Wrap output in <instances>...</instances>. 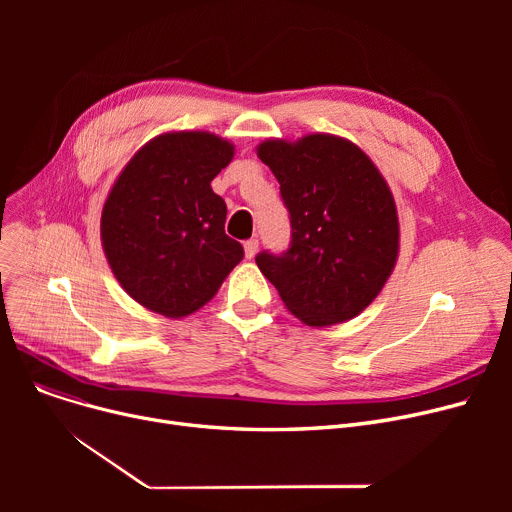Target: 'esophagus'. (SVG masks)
Wrapping results in <instances>:
<instances>
[{"mask_svg": "<svg viewBox=\"0 0 512 512\" xmlns=\"http://www.w3.org/2000/svg\"><path fill=\"white\" fill-rule=\"evenodd\" d=\"M257 249H259V240H257V238L247 240V242H245V257H247V259H253L255 253H257Z\"/></svg>", "mask_w": 512, "mask_h": 512, "instance_id": "1", "label": "esophagus"}]
</instances>
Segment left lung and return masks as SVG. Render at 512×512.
Instances as JSON below:
<instances>
[{
    "label": "left lung",
    "mask_w": 512,
    "mask_h": 512,
    "mask_svg": "<svg viewBox=\"0 0 512 512\" xmlns=\"http://www.w3.org/2000/svg\"><path fill=\"white\" fill-rule=\"evenodd\" d=\"M257 157L280 182L292 228L284 255L255 257L261 274L307 326L357 317L398 259L400 228L388 182L355 143L326 132L267 139Z\"/></svg>",
    "instance_id": "8db88e82"
}]
</instances>
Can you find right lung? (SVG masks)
<instances>
[{
    "label": "right lung",
    "mask_w": 512,
    "mask_h": 512,
    "mask_svg": "<svg viewBox=\"0 0 512 512\" xmlns=\"http://www.w3.org/2000/svg\"><path fill=\"white\" fill-rule=\"evenodd\" d=\"M234 145L205 130L157 134L130 157L101 211V245L120 286L145 309L180 319L199 311L240 263L211 180Z\"/></svg>",
    "instance_id": "1"
}]
</instances>
